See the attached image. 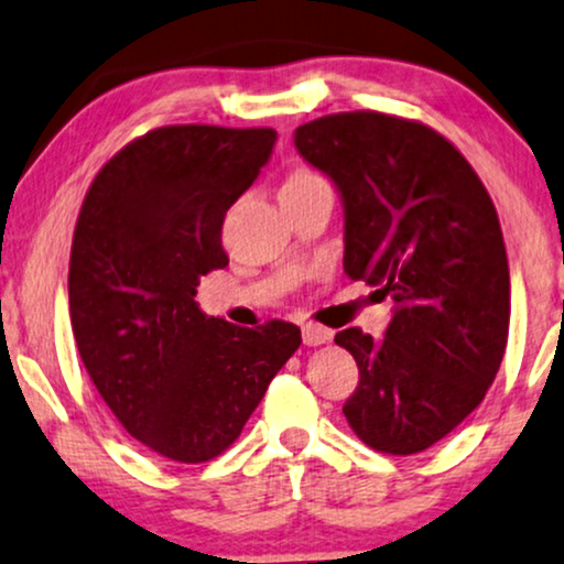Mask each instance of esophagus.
Masks as SVG:
<instances>
[{
	"label": "esophagus",
	"mask_w": 564,
	"mask_h": 564,
	"mask_svg": "<svg viewBox=\"0 0 564 564\" xmlns=\"http://www.w3.org/2000/svg\"><path fill=\"white\" fill-rule=\"evenodd\" d=\"M332 339V329H326V326L316 324V322H308L303 324V343L305 345H324Z\"/></svg>",
	"instance_id": "1"
}]
</instances>
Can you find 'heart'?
Wrapping results in <instances>:
<instances>
[{
  "instance_id": "obj_1",
  "label": "heart",
  "mask_w": 564,
  "mask_h": 564,
  "mask_svg": "<svg viewBox=\"0 0 564 564\" xmlns=\"http://www.w3.org/2000/svg\"><path fill=\"white\" fill-rule=\"evenodd\" d=\"M305 177H318V175H316L314 170H295L288 180H305Z\"/></svg>"
}]
</instances>
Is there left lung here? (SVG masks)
Returning a JSON list of instances; mask_svg holds the SVG:
<instances>
[{"mask_svg":"<svg viewBox=\"0 0 564 564\" xmlns=\"http://www.w3.org/2000/svg\"><path fill=\"white\" fill-rule=\"evenodd\" d=\"M303 159L345 200V271L394 301L387 337L335 343L358 364L343 413L358 440L415 455L481 405L510 332V267L481 177L442 133L408 117L339 112L295 130Z\"/></svg>","mask_w":564,"mask_h":564,"instance_id":"8db88e82","label":"left lung"}]
</instances>
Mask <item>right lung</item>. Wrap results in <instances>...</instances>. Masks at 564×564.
Instances as JSON below:
<instances>
[{
	"mask_svg": "<svg viewBox=\"0 0 564 564\" xmlns=\"http://www.w3.org/2000/svg\"><path fill=\"white\" fill-rule=\"evenodd\" d=\"M276 130L166 124L96 172L69 248V324L90 381L143 447L208 463L240 436L301 329L204 316L198 276L225 269L227 208L261 175Z\"/></svg>",
	"mask_w": 564,
	"mask_h": 564,
	"instance_id": "obj_1",
	"label": "right lung"
}]
</instances>
